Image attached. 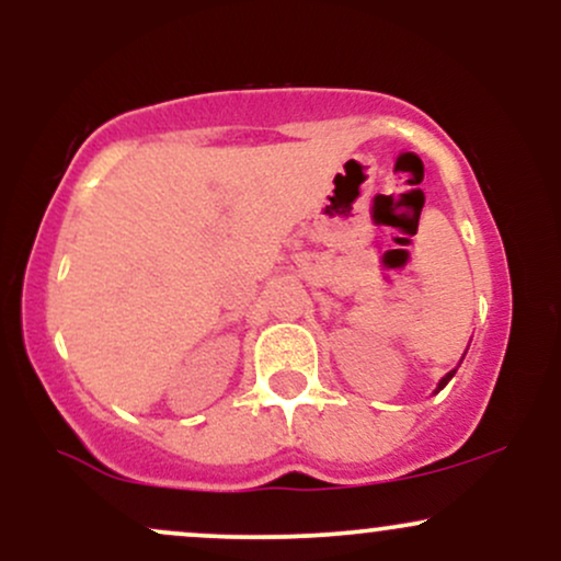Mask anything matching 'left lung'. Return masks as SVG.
I'll list each match as a JSON object with an SVG mask.
<instances>
[{
    "instance_id": "8db88e82",
    "label": "left lung",
    "mask_w": 561,
    "mask_h": 561,
    "mask_svg": "<svg viewBox=\"0 0 561 561\" xmlns=\"http://www.w3.org/2000/svg\"><path fill=\"white\" fill-rule=\"evenodd\" d=\"M454 375H456V369H454V371H448V375L440 379V385H437V390H443V388H446V385H448V379H450V377H454Z\"/></svg>"
}]
</instances>
